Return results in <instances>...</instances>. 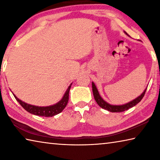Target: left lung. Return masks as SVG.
<instances>
[{
	"label": "left lung",
	"instance_id": "1",
	"mask_svg": "<svg viewBox=\"0 0 160 160\" xmlns=\"http://www.w3.org/2000/svg\"><path fill=\"white\" fill-rule=\"evenodd\" d=\"M124 33H125L126 35H128V37H130L126 32H124ZM92 85L93 95L94 97V99H95V101L97 103V104H98L100 107H102V109H106L111 112H124V111L129 109L130 108L133 107L141 101L142 97L145 95L146 90H147V88H146L145 90L143 91V92L140 94V96L136 97V98L134 99L133 100H132V101L126 103V104H124L122 105H113V104H109V103L107 102L106 101H104V100L102 99V97L100 96L99 91L97 90L95 84H94L93 82H92Z\"/></svg>",
	"mask_w": 160,
	"mask_h": 160
}]
</instances>
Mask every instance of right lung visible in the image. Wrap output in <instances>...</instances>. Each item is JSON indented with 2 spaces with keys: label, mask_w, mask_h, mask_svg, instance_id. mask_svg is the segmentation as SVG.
<instances>
[{
  "label": "right lung",
  "mask_w": 160,
  "mask_h": 160,
  "mask_svg": "<svg viewBox=\"0 0 160 160\" xmlns=\"http://www.w3.org/2000/svg\"><path fill=\"white\" fill-rule=\"evenodd\" d=\"M72 85V83L69 85L68 88L66 91V92L63 94V97H62V99L58 102L56 103L55 104L51 105V106L47 107H39V106H35V105H32L28 104L25 102H22L20 99H18L16 97L15 94H13L16 100L19 102L22 107L25 109L27 112H29L32 114L39 116H45V117H51L55 115L58 114L59 113H61L62 111L64 109V108L66 107L68 102L69 99V91L70 89V87Z\"/></svg>",
  "instance_id": "right-lung-1"
}]
</instances>
